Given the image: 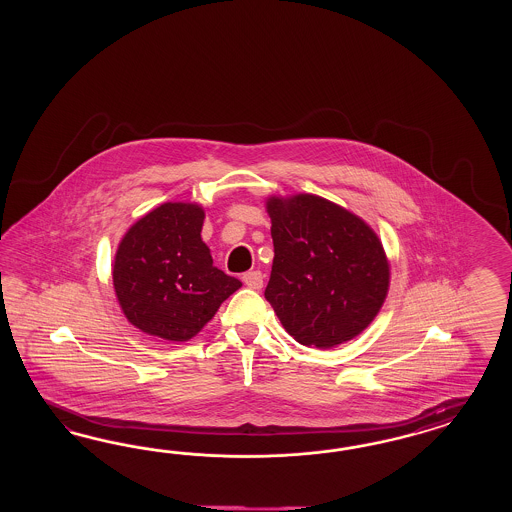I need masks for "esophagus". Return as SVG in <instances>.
I'll use <instances>...</instances> for the list:
<instances>
[{
    "mask_svg": "<svg viewBox=\"0 0 512 512\" xmlns=\"http://www.w3.org/2000/svg\"><path fill=\"white\" fill-rule=\"evenodd\" d=\"M244 283L248 285L249 289L253 291H259L263 289V274L259 270H251L248 274H244Z\"/></svg>",
    "mask_w": 512,
    "mask_h": 512,
    "instance_id": "34e87169",
    "label": "esophagus"
}]
</instances>
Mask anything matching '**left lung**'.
<instances>
[{
	"label": "left lung",
	"mask_w": 512,
	"mask_h": 512,
	"mask_svg": "<svg viewBox=\"0 0 512 512\" xmlns=\"http://www.w3.org/2000/svg\"><path fill=\"white\" fill-rule=\"evenodd\" d=\"M274 263L264 298L302 345L330 349L353 340L381 310L388 261L377 234L315 195L266 202Z\"/></svg>",
	"instance_id": "8db88e82"
}]
</instances>
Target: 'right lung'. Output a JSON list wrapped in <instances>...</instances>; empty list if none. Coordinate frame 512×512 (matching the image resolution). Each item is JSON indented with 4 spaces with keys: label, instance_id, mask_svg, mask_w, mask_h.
<instances>
[{
    "label": "right lung",
    "instance_id": "add662e5",
    "mask_svg": "<svg viewBox=\"0 0 512 512\" xmlns=\"http://www.w3.org/2000/svg\"><path fill=\"white\" fill-rule=\"evenodd\" d=\"M199 204L165 202L125 233L112 279L131 325L169 341L191 340L242 281L214 266Z\"/></svg>",
    "mask_w": 512,
    "mask_h": 512
}]
</instances>
